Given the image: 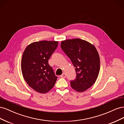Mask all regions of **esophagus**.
I'll use <instances>...</instances> for the list:
<instances>
[{
  "label": "esophagus",
  "mask_w": 124,
  "mask_h": 124,
  "mask_svg": "<svg viewBox=\"0 0 124 124\" xmlns=\"http://www.w3.org/2000/svg\"><path fill=\"white\" fill-rule=\"evenodd\" d=\"M61 77L62 78H65L66 77V74L65 73H63L62 74L61 76Z\"/></svg>",
  "instance_id": "1"
}]
</instances>
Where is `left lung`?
Masks as SVG:
<instances>
[{
	"instance_id": "left-lung-1",
	"label": "left lung",
	"mask_w": 124,
	"mask_h": 124,
	"mask_svg": "<svg viewBox=\"0 0 124 124\" xmlns=\"http://www.w3.org/2000/svg\"><path fill=\"white\" fill-rule=\"evenodd\" d=\"M62 51L72 62L77 73L76 78L70 81L71 86L83 92L95 83L100 71V58L95 46L81 39L62 41Z\"/></svg>"
}]
</instances>
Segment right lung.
<instances>
[{
    "label": "right lung",
    "mask_w": 124,
    "mask_h": 124,
    "mask_svg": "<svg viewBox=\"0 0 124 124\" xmlns=\"http://www.w3.org/2000/svg\"><path fill=\"white\" fill-rule=\"evenodd\" d=\"M58 44V41H40L29 44L24 51L21 60L22 74L27 84L37 92L47 93L57 80L48 61Z\"/></svg>",
    "instance_id": "1"
}]
</instances>
